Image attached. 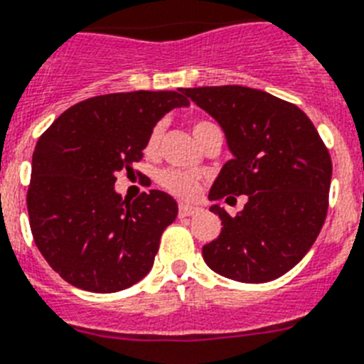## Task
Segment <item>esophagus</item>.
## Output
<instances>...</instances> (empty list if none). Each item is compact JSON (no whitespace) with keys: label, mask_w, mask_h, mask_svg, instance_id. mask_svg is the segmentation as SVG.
Masks as SVG:
<instances>
[{"label":"esophagus","mask_w":364,"mask_h":364,"mask_svg":"<svg viewBox=\"0 0 364 364\" xmlns=\"http://www.w3.org/2000/svg\"><path fill=\"white\" fill-rule=\"evenodd\" d=\"M200 207L196 205H188V203H181L179 205V216H194L200 213Z\"/></svg>","instance_id":"1"}]
</instances>
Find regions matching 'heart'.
<instances>
[{"mask_svg":"<svg viewBox=\"0 0 364 364\" xmlns=\"http://www.w3.org/2000/svg\"><path fill=\"white\" fill-rule=\"evenodd\" d=\"M216 127L210 122H196L192 125V135L194 139L200 140L201 136L205 135L207 131ZM161 135H163V127L161 125H155L151 133L148 135V140H146V154H155L159 149V142H161ZM159 181L164 188L176 194V196L181 198H192L198 192V181L192 176L185 172H179V170H164L159 176Z\"/></svg>","mask_w":364,"mask_h":364,"instance_id":"heart-1","label":"heart"}]
</instances>
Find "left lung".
<instances>
[{
  "mask_svg": "<svg viewBox=\"0 0 364 364\" xmlns=\"http://www.w3.org/2000/svg\"><path fill=\"white\" fill-rule=\"evenodd\" d=\"M224 129L233 159L222 166L209 200L248 203L237 216L213 205L218 239L201 253L207 267L242 283H267L294 268L328 215L331 157L301 109L257 88H183Z\"/></svg>",
  "mask_w": 364,
  "mask_h": 364,
  "instance_id": "1",
  "label": "left lung"
}]
</instances>
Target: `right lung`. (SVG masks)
I'll list each match as a JSON object with an SVG mask.
<instances>
[{"instance_id": "1", "label": "right lung", "mask_w": 364, "mask_h": 364, "mask_svg": "<svg viewBox=\"0 0 364 364\" xmlns=\"http://www.w3.org/2000/svg\"><path fill=\"white\" fill-rule=\"evenodd\" d=\"M188 105L183 88L88 97L38 139L27 191L29 224L36 248L70 285L107 294L151 270L177 203L163 191L122 200L114 176L133 172L155 124Z\"/></svg>"}]
</instances>
